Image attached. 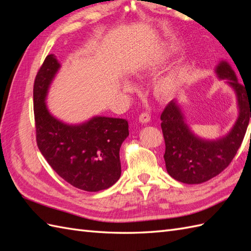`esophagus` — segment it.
<instances>
[{"mask_svg":"<svg viewBox=\"0 0 251 251\" xmlns=\"http://www.w3.org/2000/svg\"><path fill=\"white\" fill-rule=\"evenodd\" d=\"M139 121L141 124H148L149 121L151 120V116L149 115L148 113H141L140 115H139Z\"/></svg>","mask_w":251,"mask_h":251,"instance_id":"esophagus-1","label":"esophagus"}]
</instances>
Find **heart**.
Masks as SVG:
<instances>
[{
	"mask_svg": "<svg viewBox=\"0 0 251 251\" xmlns=\"http://www.w3.org/2000/svg\"><path fill=\"white\" fill-rule=\"evenodd\" d=\"M179 87V76L177 72H171L170 74L165 75L164 77L160 78L156 83V91L159 95L169 97L172 96ZM132 85L128 82L124 83V89L130 90Z\"/></svg>",
	"mask_w": 251,
	"mask_h": 251,
	"instance_id": "heart-1",
	"label": "heart"
}]
</instances>
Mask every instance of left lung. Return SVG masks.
I'll return each mask as SVG.
<instances>
[{
  "instance_id": "8db88e82",
  "label": "left lung",
  "mask_w": 251,
  "mask_h": 251,
  "mask_svg": "<svg viewBox=\"0 0 251 251\" xmlns=\"http://www.w3.org/2000/svg\"><path fill=\"white\" fill-rule=\"evenodd\" d=\"M215 71L218 78L225 79L237 96L239 116L227 135L216 140L195 135L176 100L166 105L160 117L166 171L175 180L186 184L206 182L229 165L244 139L251 118V93L238 81L230 65L221 60Z\"/></svg>"
}]
</instances>
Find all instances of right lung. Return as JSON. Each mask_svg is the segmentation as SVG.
Listing matches in <instances>:
<instances>
[{"mask_svg":"<svg viewBox=\"0 0 251 251\" xmlns=\"http://www.w3.org/2000/svg\"><path fill=\"white\" fill-rule=\"evenodd\" d=\"M59 68L56 56L48 55L34 80L37 147L58 176L74 187L86 192L107 189L120 177L119 150L128 136V124L123 118L94 116L69 125L53 116L46 98Z\"/></svg>","mask_w":251,"mask_h":251,"instance_id":"right-lung-1","label":"right lung"}]
</instances>
